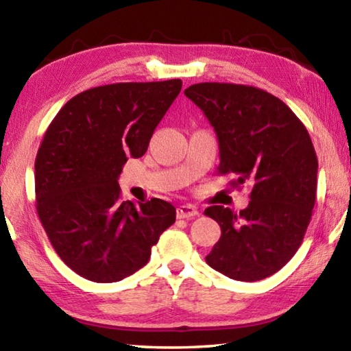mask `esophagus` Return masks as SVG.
I'll use <instances>...</instances> for the list:
<instances>
[{"instance_id": "1", "label": "esophagus", "mask_w": 351, "mask_h": 351, "mask_svg": "<svg viewBox=\"0 0 351 351\" xmlns=\"http://www.w3.org/2000/svg\"><path fill=\"white\" fill-rule=\"evenodd\" d=\"M198 215L197 207L190 206V204H182L176 209V217L178 218H193Z\"/></svg>"}]
</instances>
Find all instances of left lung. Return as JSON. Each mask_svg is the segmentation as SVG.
I'll use <instances>...</instances> for the list:
<instances>
[{"label":"left lung","instance_id":"left-lung-1","mask_svg":"<svg viewBox=\"0 0 351 351\" xmlns=\"http://www.w3.org/2000/svg\"><path fill=\"white\" fill-rule=\"evenodd\" d=\"M184 94L204 111L218 138V173L234 187L252 186L237 215L210 206L221 228L207 265L234 280H261L282 269L300 247L313 215L317 156L306 128L287 104L260 88L195 83Z\"/></svg>","mask_w":351,"mask_h":351}]
</instances>
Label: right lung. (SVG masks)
Returning <instances> with one entry per match:
<instances>
[{
	"label": "right lung",
	"mask_w": 351,
	"mask_h": 351,
	"mask_svg": "<svg viewBox=\"0 0 351 351\" xmlns=\"http://www.w3.org/2000/svg\"><path fill=\"white\" fill-rule=\"evenodd\" d=\"M182 88L180 79L127 82L77 94L47 127L35 158V206L52 247L77 274L112 283L148 263L176 219L170 203H121L117 178L147 152Z\"/></svg>",
	"instance_id": "right-lung-1"
}]
</instances>
